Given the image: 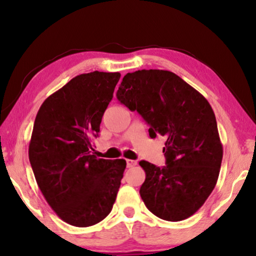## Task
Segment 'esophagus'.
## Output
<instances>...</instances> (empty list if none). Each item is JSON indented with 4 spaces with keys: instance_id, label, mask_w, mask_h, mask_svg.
<instances>
[{
    "instance_id": "obj_1",
    "label": "esophagus",
    "mask_w": 256,
    "mask_h": 256,
    "mask_svg": "<svg viewBox=\"0 0 256 256\" xmlns=\"http://www.w3.org/2000/svg\"><path fill=\"white\" fill-rule=\"evenodd\" d=\"M126 162H127L128 168H132V166H135L136 164H138V162H136V160H127Z\"/></svg>"
}]
</instances>
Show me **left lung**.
Masks as SVG:
<instances>
[{"instance_id": "8db88e82", "label": "left lung", "mask_w": 256, "mask_h": 256, "mask_svg": "<svg viewBox=\"0 0 256 256\" xmlns=\"http://www.w3.org/2000/svg\"><path fill=\"white\" fill-rule=\"evenodd\" d=\"M116 96L148 122L150 138H166V166L140 162L146 172L140 194L146 208L168 222L194 214L214 188L222 160L211 104L177 74L164 70L127 73Z\"/></svg>"}]
</instances>
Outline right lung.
Here are the masks:
<instances>
[{"label":"right lung","mask_w":256,"mask_h":256,"mask_svg":"<svg viewBox=\"0 0 256 256\" xmlns=\"http://www.w3.org/2000/svg\"><path fill=\"white\" fill-rule=\"evenodd\" d=\"M121 74L82 73L46 98L38 110L29 160L38 188L59 218L88 227L110 214L124 160L94 155L93 141Z\"/></svg>","instance_id":"add662e5"}]
</instances>
